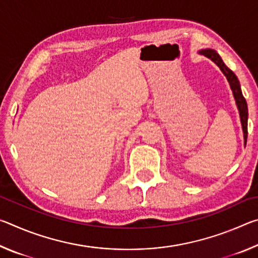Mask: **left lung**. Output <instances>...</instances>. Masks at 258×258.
I'll list each match as a JSON object with an SVG mask.
<instances>
[{"instance_id":"1","label":"left lung","mask_w":258,"mask_h":258,"mask_svg":"<svg viewBox=\"0 0 258 258\" xmlns=\"http://www.w3.org/2000/svg\"><path fill=\"white\" fill-rule=\"evenodd\" d=\"M199 54H203L205 56H207L208 59H211L216 66L221 69V72L224 74V76L228 80L231 90H232L233 93V98L235 100V104H237V108L239 110V116H240V121H241V126H242V132H243V140H244V146H246L247 142V135H248V107H247V102L246 99L243 98L242 92H241V87H240V83L238 77L235 76V74L225 66V63L223 62V60L220 56V54L217 53L215 50L213 49H203L199 50L198 52Z\"/></svg>"}]
</instances>
